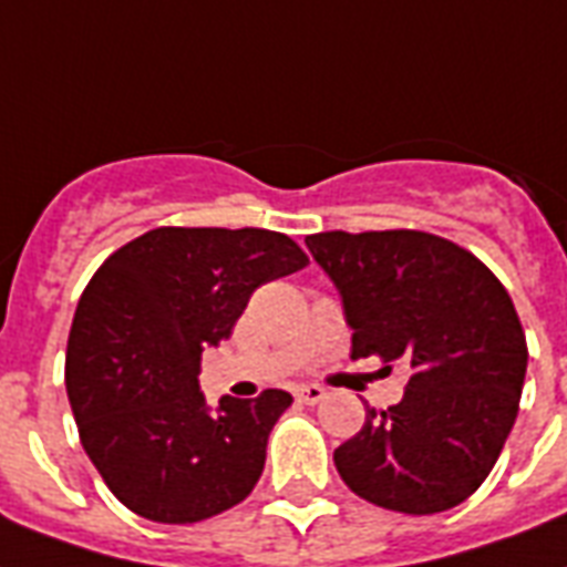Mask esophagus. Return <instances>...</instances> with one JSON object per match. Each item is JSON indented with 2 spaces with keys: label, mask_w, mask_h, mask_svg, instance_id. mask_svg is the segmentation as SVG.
<instances>
[{
  "label": "esophagus",
  "mask_w": 567,
  "mask_h": 567,
  "mask_svg": "<svg viewBox=\"0 0 567 567\" xmlns=\"http://www.w3.org/2000/svg\"><path fill=\"white\" fill-rule=\"evenodd\" d=\"M296 399L298 402H305V405H319L324 399V388L322 384H301L296 390Z\"/></svg>",
  "instance_id": "1"
}]
</instances>
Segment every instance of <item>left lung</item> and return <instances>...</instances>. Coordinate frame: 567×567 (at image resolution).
Wrapping results in <instances>:
<instances>
[{
	"mask_svg": "<svg viewBox=\"0 0 567 567\" xmlns=\"http://www.w3.org/2000/svg\"><path fill=\"white\" fill-rule=\"evenodd\" d=\"M343 296L352 358L408 363L405 396L333 450L349 488L390 512L458 506L515 425L526 337L506 287L462 245L423 230H328L305 239Z\"/></svg>",
	"mask_w": 567,
	"mask_h": 567,
	"instance_id": "left-lung-1",
	"label": "left lung"
}]
</instances>
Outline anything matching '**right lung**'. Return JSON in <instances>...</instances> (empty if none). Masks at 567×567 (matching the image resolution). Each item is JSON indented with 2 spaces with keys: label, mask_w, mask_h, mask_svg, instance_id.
Wrapping results in <instances>:
<instances>
[{
  "label": "right lung",
  "mask_w": 567,
  "mask_h": 567,
  "mask_svg": "<svg viewBox=\"0 0 567 567\" xmlns=\"http://www.w3.org/2000/svg\"><path fill=\"white\" fill-rule=\"evenodd\" d=\"M307 262L289 236L262 227H156L87 280L64 384L87 458L130 512L197 524L251 494L292 396H224L209 414L200 354L234 333L254 289Z\"/></svg>",
  "instance_id": "add662e5"
}]
</instances>
